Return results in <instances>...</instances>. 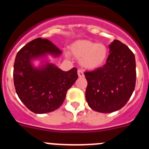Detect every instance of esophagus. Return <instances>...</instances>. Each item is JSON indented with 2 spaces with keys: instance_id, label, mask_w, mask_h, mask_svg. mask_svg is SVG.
<instances>
[{
  "instance_id": "1",
  "label": "esophagus",
  "mask_w": 149,
  "mask_h": 149,
  "mask_svg": "<svg viewBox=\"0 0 149 149\" xmlns=\"http://www.w3.org/2000/svg\"><path fill=\"white\" fill-rule=\"evenodd\" d=\"M77 74H78V77H84V72H83L82 70H81V69H78V70H77Z\"/></svg>"
}]
</instances>
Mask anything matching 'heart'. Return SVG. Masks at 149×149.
Wrapping results in <instances>:
<instances>
[{
  "label": "heart",
  "instance_id": "heart-1",
  "mask_svg": "<svg viewBox=\"0 0 149 149\" xmlns=\"http://www.w3.org/2000/svg\"><path fill=\"white\" fill-rule=\"evenodd\" d=\"M71 54L80 60L83 68L94 70L104 65L108 55V50L103 44L79 39L74 41L69 47Z\"/></svg>",
  "mask_w": 149,
  "mask_h": 149
}]
</instances>
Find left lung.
<instances>
[{"label": "left lung", "instance_id": "8db88e82", "mask_svg": "<svg viewBox=\"0 0 149 149\" xmlns=\"http://www.w3.org/2000/svg\"><path fill=\"white\" fill-rule=\"evenodd\" d=\"M110 54L102 68L84 72L86 100L95 111L108 113L127 102L136 84V61L132 51L120 41L109 45Z\"/></svg>", "mask_w": 149, "mask_h": 149}]
</instances>
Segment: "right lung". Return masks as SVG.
Returning a JSON list of instances; mask_svg holds the SVG:
<instances>
[{"label":"right lung","instance_id":"right-lung-1","mask_svg":"<svg viewBox=\"0 0 149 149\" xmlns=\"http://www.w3.org/2000/svg\"><path fill=\"white\" fill-rule=\"evenodd\" d=\"M62 51L48 39L37 38L27 43L15 56L13 80L22 103L37 114L58 109L69 88L77 81V68L64 72L50 63L48 56L56 58ZM34 61H39L36 67Z\"/></svg>","mask_w":149,"mask_h":149}]
</instances>
